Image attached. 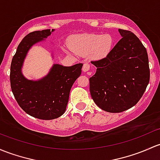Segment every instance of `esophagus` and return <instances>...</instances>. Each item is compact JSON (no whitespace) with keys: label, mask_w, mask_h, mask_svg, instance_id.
Returning a JSON list of instances; mask_svg holds the SVG:
<instances>
[{"label":"esophagus","mask_w":160,"mask_h":160,"mask_svg":"<svg viewBox=\"0 0 160 160\" xmlns=\"http://www.w3.org/2000/svg\"><path fill=\"white\" fill-rule=\"evenodd\" d=\"M90 63H83V71L87 72L90 70Z\"/></svg>","instance_id":"1"}]
</instances>
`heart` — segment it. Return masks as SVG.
<instances>
[{"mask_svg":"<svg viewBox=\"0 0 160 160\" xmlns=\"http://www.w3.org/2000/svg\"><path fill=\"white\" fill-rule=\"evenodd\" d=\"M113 42V38L110 34L87 33L72 38L70 48L78 54L91 53L92 58L99 59L104 58L110 53Z\"/></svg>","mask_w":160,"mask_h":160,"instance_id":"heart-1","label":"heart"}]
</instances>
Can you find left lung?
I'll use <instances>...</instances> for the list:
<instances>
[{"label":"left lung","mask_w":160,"mask_h":160,"mask_svg":"<svg viewBox=\"0 0 160 160\" xmlns=\"http://www.w3.org/2000/svg\"><path fill=\"white\" fill-rule=\"evenodd\" d=\"M120 41L110 53L91 63L97 72L90 78L94 102L109 112H120L139 102L149 84L147 49L132 32L120 29Z\"/></svg>","instance_id":"8db88e82"}]
</instances>
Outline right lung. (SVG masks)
<instances>
[{
  "label": "right lung",
  "instance_id": "1",
  "mask_svg": "<svg viewBox=\"0 0 160 160\" xmlns=\"http://www.w3.org/2000/svg\"><path fill=\"white\" fill-rule=\"evenodd\" d=\"M53 29L33 31L18 45L11 64L10 80L12 93L21 109L40 120H53L64 113L70 89L81 74L83 63L71 67L54 64L49 74L38 81L28 80L21 73L23 59L37 42L51 34Z\"/></svg>",
  "mask_w": 160,
  "mask_h": 160
}]
</instances>
